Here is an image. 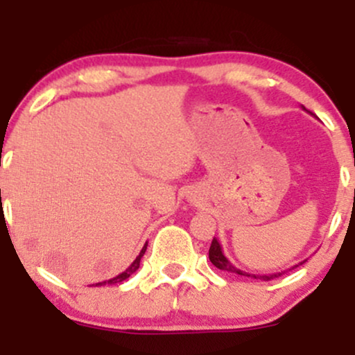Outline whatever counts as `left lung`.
Segmentation results:
<instances>
[{"mask_svg": "<svg viewBox=\"0 0 355 355\" xmlns=\"http://www.w3.org/2000/svg\"><path fill=\"white\" fill-rule=\"evenodd\" d=\"M304 108V107H302ZM305 110V108H304ZM209 259L210 262L214 263L215 267L220 268V270H225V272H230V274H237V275H243V277H250V279H257V280H272L275 279V277L282 275L284 272H277V274H266V275H257V274H248V272H243L240 270V268H237L234 266V263L230 262L229 259H227L225 254H223L222 250V245H220V242L217 240V237H214V240H211V245H210V250H209ZM305 262V260H304ZM304 262H300L299 266H302ZM299 266H294V267H299ZM292 267V268H294ZM292 268H288V270H292Z\"/></svg>", "mask_w": 355, "mask_h": 355, "instance_id": "1", "label": "left lung"}]
</instances>
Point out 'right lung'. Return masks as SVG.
<instances>
[{
    "mask_svg": "<svg viewBox=\"0 0 355 355\" xmlns=\"http://www.w3.org/2000/svg\"><path fill=\"white\" fill-rule=\"evenodd\" d=\"M146 245H148V242L145 243L144 245V248H141V252L140 254H138V257L135 260H133L132 262V266H130L128 268H126V270H123L121 272V274H118L116 277H113V279H110V280H103V282H98V284H92V287H101V285H113V284H120V282H123V280H126L128 279L130 275L133 274V272H137V268L140 267V260H141V257H144V254H145V250H146Z\"/></svg>",
    "mask_w": 355,
    "mask_h": 355,
    "instance_id": "add662e5",
    "label": "right lung"
}]
</instances>
